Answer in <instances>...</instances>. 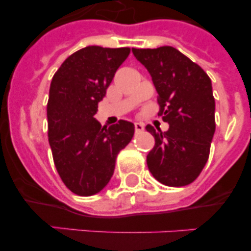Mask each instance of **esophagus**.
Masks as SVG:
<instances>
[{"instance_id": "1", "label": "esophagus", "mask_w": 251, "mask_h": 251, "mask_svg": "<svg viewBox=\"0 0 251 251\" xmlns=\"http://www.w3.org/2000/svg\"><path fill=\"white\" fill-rule=\"evenodd\" d=\"M134 129H136V133L143 132V130H145V124L136 122V123H134Z\"/></svg>"}]
</instances>
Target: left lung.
Returning a JSON list of instances; mask_svg holds the SVG:
<instances>
[{
  "label": "left lung",
  "mask_w": 251,
  "mask_h": 251,
  "mask_svg": "<svg viewBox=\"0 0 251 251\" xmlns=\"http://www.w3.org/2000/svg\"><path fill=\"white\" fill-rule=\"evenodd\" d=\"M132 52L152 76L158 115L170 124L167 132L146 127L156 141L147 156L148 170L166 186L190 185L205 167L216 127L211 79L172 46Z\"/></svg>",
  "instance_id": "left-lung-1"
}]
</instances>
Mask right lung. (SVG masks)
Listing matches in <instances>:
<instances>
[{
    "label": "right lung",
    "mask_w": 251,
    "mask_h": 251,
    "mask_svg": "<svg viewBox=\"0 0 251 251\" xmlns=\"http://www.w3.org/2000/svg\"><path fill=\"white\" fill-rule=\"evenodd\" d=\"M129 48L86 46L72 54L52 76L48 101L49 143L66 187L92 196L110 181L118 153L130 142L134 124L101 127L94 118Z\"/></svg>",
    "instance_id": "right-lung-1"
}]
</instances>
